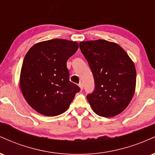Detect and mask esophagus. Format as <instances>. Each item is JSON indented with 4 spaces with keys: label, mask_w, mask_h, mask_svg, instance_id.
Here are the masks:
<instances>
[{
    "label": "esophagus",
    "mask_w": 155,
    "mask_h": 155,
    "mask_svg": "<svg viewBox=\"0 0 155 155\" xmlns=\"http://www.w3.org/2000/svg\"><path fill=\"white\" fill-rule=\"evenodd\" d=\"M79 87H80V89H81V90H83V87H84V86H83V84L81 83V82H80L79 84Z\"/></svg>",
    "instance_id": "34e87169"
}]
</instances>
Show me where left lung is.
<instances>
[{"mask_svg":"<svg viewBox=\"0 0 155 155\" xmlns=\"http://www.w3.org/2000/svg\"><path fill=\"white\" fill-rule=\"evenodd\" d=\"M79 48L95 81V90L87 95L93 111L104 117L120 114L134 95V63L120 45L106 40L81 41Z\"/></svg>","mask_w":155,"mask_h":155,"instance_id":"8db88e82","label":"left lung"}]
</instances>
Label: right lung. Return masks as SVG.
Segmentation results:
<instances>
[{
  "mask_svg": "<svg viewBox=\"0 0 155 155\" xmlns=\"http://www.w3.org/2000/svg\"><path fill=\"white\" fill-rule=\"evenodd\" d=\"M79 48L76 41L55 38L33 45L23 60L20 88L28 104L45 116L61 114L79 86L69 80L67 61Z\"/></svg>",
  "mask_w": 155,
  "mask_h": 155,
  "instance_id": "right-lung-1",
  "label": "right lung"
}]
</instances>
